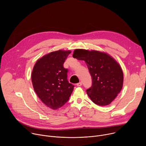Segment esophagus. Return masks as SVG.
I'll return each instance as SVG.
<instances>
[{"label":"esophagus","instance_id":"esophagus-1","mask_svg":"<svg viewBox=\"0 0 146 146\" xmlns=\"http://www.w3.org/2000/svg\"><path fill=\"white\" fill-rule=\"evenodd\" d=\"M77 86L78 87H81L82 86V82H79L78 83H77Z\"/></svg>","mask_w":146,"mask_h":146}]
</instances>
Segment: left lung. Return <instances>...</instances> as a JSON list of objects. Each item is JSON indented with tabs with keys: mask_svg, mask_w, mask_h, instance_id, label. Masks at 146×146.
Wrapping results in <instances>:
<instances>
[{
	"mask_svg": "<svg viewBox=\"0 0 146 146\" xmlns=\"http://www.w3.org/2000/svg\"><path fill=\"white\" fill-rule=\"evenodd\" d=\"M73 56L84 60L92 78V86L87 93L96 105H109L120 92L123 85V72L117 62L108 54L98 51L76 49Z\"/></svg>",
	"mask_w": 146,
	"mask_h": 146,
	"instance_id": "obj_1",
	"label": "left lung"
}]
</instances>
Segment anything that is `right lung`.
Masks as SVG:
<instances>
[{"label":"right lung","instance_id":"right-lung-1","mask_svg":"<svg viewBox=\"0 0 146 146\" xmlns=\"http://www.w3.org/2000/svg\"><path fill=\"white\" fill-rule=\"evenodd\" d=\"M70 51L51 52L39 59L32 73V81L35 92L45 105L56 110L68 101L74 86L67 77L68 69L64 64Z\"/></svg>","mask_w":146,"mask_h":146}]
</instances>
